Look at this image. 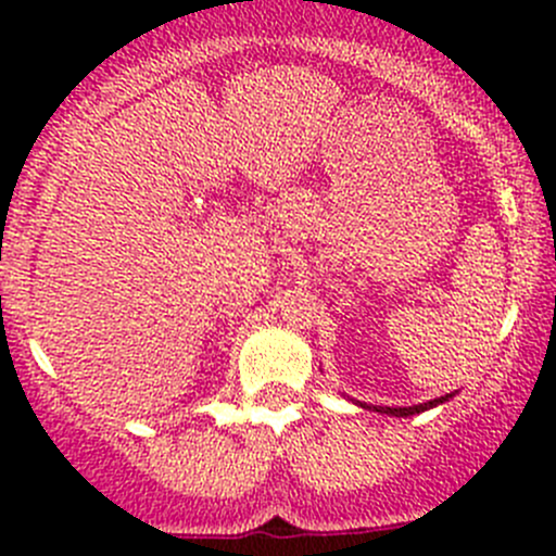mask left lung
<instances>
[{
    "label": "left lung",
    "mask_w": 556,
    "mask_h": 556,
    "mask_svg": "<svg viewBox=\"0 0 556 556\" xmlns=\"http://www.w3.org/2000/svg\"><path fill=\"white\" fill-rule=\"evenodd\" d=\"M452 397V395H446ZM446 397H435V401H428V403H419V406H403V408H390V406H361L363 408H371V412H382V414H392V417H412V414H419V412H428V408L439 406V403H444Z\"/></svg>",
    "instance_id": "8db88e82"
}]
</instances>
